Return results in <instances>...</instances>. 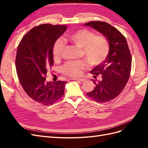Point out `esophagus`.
Returning a JSON list of instances; mask_svg holds the SVG:
<instances>
[{
    "mask_svg": "<svg viewBox=\"0 0 148 148\" xmlns=\"http://www.w3.org/2000/svg\"><path fill=\"white\" fill-rule=\"evenodd\" d=\"M73 80L75 81H79V82H84V81H86L85 79H83V78H73L72 79Z\"/></svg>",
    "mask_w": 148,
    "mask_h": 148,
    "instance_id": "34e87169",
    "label": "esophagus"
}]
</instances>
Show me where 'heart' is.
<instances>
[{
  "label": "heart",
  "instance_id": "1",
  "mask_svg": "<svg viewBox=\"0 0 148 148\" xmlns=\"http://www.w3.org/2000/svg\"><path fill=\"white\" fill-rule=\"evenodd\" d=\"M67 38L77 48H81L84 58L91 66H96L105 60L109 51V42L104 37L97 36L93 32L86 29H80L69 34ZM64 43L58 39L53 47V55L55 60L60 57ZM84 61L69 62L63 66L62 72L67 76L78 77L86 67Z\"/></svg>",
  "mask_w": 148,
  "mask_h": 148
}]
</instances>
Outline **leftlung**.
<instances>
[{
    "instance_id": "1",
    "label": "left lung",
    "mask_w": 148,
    "mask_h": 148,
    "mask_svg": "<svg viewBox=\"0 0 148 148\" xmlns=\"http://www.w3.org/2000/svg\"><path fill=\"white\" fill-rule=\"evenodd\" d=\"M98 31L106 37L109 45L107 58L94 68L90 73L95 86L87 95L96 101L103 103L115 99L125 88L129 79L132 56L125 37L114 27L103 21H90L84 24Z\"/></svg>"
}]
</instances>
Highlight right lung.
I'll return each instance as SVG.
<instances>
[{
  "label": "right lung",
  "instance_id": "add662e5",
  "mask_svg": "<svg viewBox=\"0 0 148 148\" xmlns=\"http://www.w3.org/2000/svg\"><path fill=\"white\" fill-rule=\"evenodd\" d=\"M67 25L43 24L34 27L19 44L16 68L20 83L34 101L48 106L64 95L67 81L46 82L47 69L53 65V47Z\"/></svg>",
  "mask_w": 148,
  "mask_h": 148
}]
</instances>
